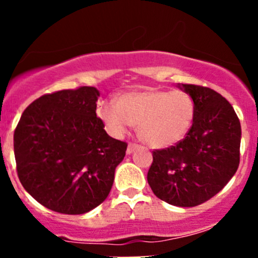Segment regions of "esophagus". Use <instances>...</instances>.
<instances>
[{"label": "esophagus", "instance_id": "esophagus-1", "mask_svg": "<svg viewBox=\"0 0 258 258\" xmlns=\"http://www.w3.org/2000/svg\"><path fill=\"white\" fill-rule=\"evenodd\" d=\"M137 147H139V145H136V144H130L128 147H127V151H126L127 155H131V153L134 152V151L136 150Z\"/></svg>", "mask_w": 258, "mask_h": 258}]
</instances>
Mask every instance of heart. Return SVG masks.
<instances>
[{"mask_svg":"<svg viewBox=\"0 0 258 258\" xmlns=\"http://www.w3.org/2000/svg\"><path fill=\"white\" fill-rule=\"evenodd\" d=\"M195 112L194 98L181 90L131 91L117 102L97 105L98 117L112 136H122L131 124H137L140 139L156 148L181 142L191 130Z\"/></svg>","mask_w":258,"mask_h":258,"instance_id":"1","label":"heart"}]
</instances>
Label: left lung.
Segmentation results:
<instances>
[{
	"mask_svg": "<svg viewBox=\"0 0 258 258\" xmlns=\"http://www.w3.org/2000/svg\"><path fill=\"white\" fill-rule=\"evenodd\" d=\"M181 86L196 105L194 123L177 145L152 151L147 181L162 201L194 207L217 195L237 171L241 123L218 92L204 86Z\"/></svg>",
	"mask_w": 258,
	"mask_h": 258,
	"instance_id": "8db88e82",
	"label": "left lung"
}]
</instances>
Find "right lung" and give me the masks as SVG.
<instances>
[{
	"instance_id": "obj_1",
	"label": "right lung",
	"mask_w": 258,
	"mask_h": 258,
	"mask_svg": "<svg viewBox=\"0 0 258 258\" xmlns=\"http://www.w3.org/2000/svg\"><path fill=\"white\" fill-rule=\"evenodd\" d=\"M100 92L82 86L46 93L21 116L14 135L17 175L42 206L82 215L107 199L127 144L96 114Z\"/></svg>"
}]
</instances>
